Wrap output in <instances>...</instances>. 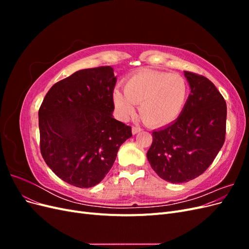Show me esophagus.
Segmentation results:
<instances>
[{"label": "esophagus", "instance_id": "1", "mask_svg": "<svg viewBox=\"0 0 249 249\" xmlns=\"http://www.w3.org/2000/svg\"><path fill=\"white\" fill-rule=\"evenodd\" d=\"M141 131H142L141 127H138V126H133V127H132V133H133V135L138 134V133L141 132Z\"/></svg>", "mask_w": 249, "mask_h": 249}]
</instances>
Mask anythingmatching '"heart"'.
I'll list each match as a JSON object with an SVG mask.
<instances>
[{"label":"heart","instance_id":"heart-1","mask_svg":"<svg viewBox=\"0 0 249 249\" xmlns=\"http://www.w3.org/2000/svg\"><path fill=\"white\" fill-rule=\"evenodd\" d=\"M188 92L187 81L178 73L142 71L126 81L124 92H113V104L122 119L133 116L139 105L140 115L148 124L163 126L180 115Z\"/></svg>","mask_w":249,"mask_h":249}]
</instances>
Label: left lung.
Wrapping results in <instances>:
<instances>
[{
  "instance_id": "obj_1",
  "label": "left lung",
  "mask_w": 249,
  "mask_h": 249,
  "mask_svg": "<svg viewBox=\"0 0 249 249\" xmlns=\"http://www.w3.org/2000/svg\"><path fill=\"white\" fill-rule=\"evenodd\" d=\"M191 93L172 124L153 132L147 152L150 166L161 178L179 184L199 177L225 140L227 103L209 79L184 71Z\"/></svg>"
}]
</instances>
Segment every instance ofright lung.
Wrapping results in <instances>:
<instances>
[{"label": "right lung", "mask_w": 249, "mask_h": 249, "mask_svg": "<svg viewBox=\"0 0 249 249\" xmlns=\"http://www.w3.org/2000/svg\"><path fill=\"white\" fill-rule=\"evenodd\" d=\"M111 66L78 71L57 82L38 111L40 152L57 177L79 188L101 183L131 126L113 117Z\"/></svg>", "instance_id": "1"}]
</instances>
